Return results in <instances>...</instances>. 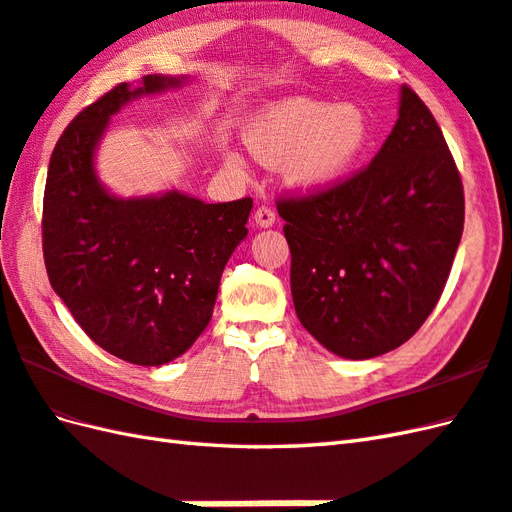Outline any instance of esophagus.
<instances>
[{
  "label": "esophagus",
  "instance_id": "esophagus-1",
  "mask_svg": "<svg viewBox=\"0 0 512 512\" xmlns=\"http://www.w3.org/2000/svg\"><path fill=\"white\" fill-rule=\"evenodd\" d=\"M254 221L260 227H271L276 223V212L271 210L269 206H258V210L254 212Z\"/></svg>",
  "mask_w": 512,
  "mask_h": 512
}]
</instances>
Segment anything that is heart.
<instances>
[{
  "mask_svg": "<svg viewBox=\"0 0 512 512\" xmlns=\"http://www.w3.org/2000/svg\"><path fill=\"white\" fill-rule=\"evenodd\" d=\"M245 142L260 162H285L302 188H326L344 179L366 155L372 124L357 105L289 98L258 113Z\"/></svg>",
  "mask_w": 512,
  "mask_h": 512,
  "instance_id": "obj_1",
  "label": "heart"
}]
</instances>
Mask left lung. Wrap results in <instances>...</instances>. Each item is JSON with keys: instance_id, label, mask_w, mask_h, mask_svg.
<instances>
[{"instance_id": "8db88e82", "label": "left lung", "mask_w": 512, "mask_h": 512, "mask_svg": "<svg viewBox=\"0 0 512 512\" xmlns=\"http://www.w3.org/2000/svg\"><path fill=\"white\" fill-rule=\"evenodd\" d=\"M298 320L339 357L399 348L436 309L464 227V190L440 127L403 85L374 160L333 186L276 201Z\"/></svg>"}]
</instances>
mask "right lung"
<instances>
[{
	"label": "right lung",
	"mask_w": 512,
	"mask_h": 512,
	"mask_svg": "<svg viewBox=\"0 0 512 512\" xmlns=\"http://www.w3.org/2000/svg\"><path fill=\"white\" fill-rule=\"evenodd\" d=\"M184 78L149 74L85 107L56 142L43 192L50 285L100 348L135 366H162L197 342L212 317L227 258L247 236L252 197L203 203L170 190L118 199L100 186L94 151L109 118Z\"/></svg>",
	"instance_id": "add662e5"
}]
</instances>
